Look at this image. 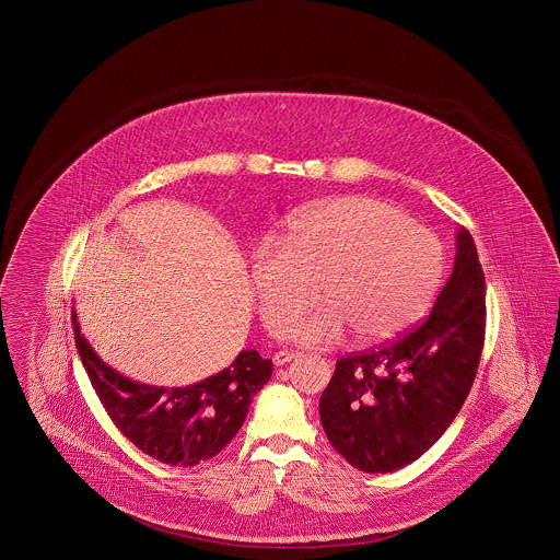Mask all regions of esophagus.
<instances>
[{"mask_svg": "<svg viewBox=\"0 0 560 560\" xmlns=\"http://www.w3.org/2000/svg\"><path fill=\"white\" fill-rule=\"evenodd\" d=\"M300 357V352H293V350H279L272 360H275V364L277 366H283V364H288L290 360L298 359Z\"/></svg>", "mask_w": 560, "mask_h": 560, "instance_id": "34e87169", "label": "esophagus"}]
</instances>
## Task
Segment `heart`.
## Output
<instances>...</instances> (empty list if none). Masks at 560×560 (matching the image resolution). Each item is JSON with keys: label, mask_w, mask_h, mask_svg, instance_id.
I'll list each match as a JSON object with an SVG mask.
<instances>
[{"label": "heart", "mask_w": 560, "mask_h": 560, "mask_svg": "<svg viewBox=\"0 0 560 560\" xmlns=\"http://www.w3.org/2000/svg\"><path fill=\"white\" fill-rule=\"evenodd\" d=\"M252 283L270 334L279 336L291 314V339L334 346L346 329L360 343L400 334L423 313L438 290L444 254L440 240L392 203L343 196L318 201L288 223L277 240L254 247Z\"/></svg>", "instance_id": "1"}]
</instances>
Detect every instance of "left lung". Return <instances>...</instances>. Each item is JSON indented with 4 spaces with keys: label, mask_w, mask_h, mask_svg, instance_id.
<instances>
[{
    "label": "left lung",
    "mask_w": 560,
    "mask_h": 560,
    "mask_svg": "<svg viewBox=\"0 0 560 560\" xmlns=\"http://www.w3.org/2000/svg\"><path fill=\"white\" fill-rule=\"evenodd\" d=\"M486 339V277L467 229L425 320L381 348L337 360L318 412L357 469L392 472L423 456L469 396Z\"/></svg>",
    "instance_id": "8db88e82"
}]
</instances>
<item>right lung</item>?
I'll return each instance as SVG.
<instances>
[{"label": "right lung", "mask_w": 560, "mask_h": 560, "mask_svg": "<svg viewBox=\"0 0 560 560\" xmlns=\"http://www.w3.org/2000/svg\"><path fill=\"white\" fill-rule=\"evenodd\" d=\"M79 357L91 385L120 433L171 467H194L217 456L242 429L254 396L272 375V362L244 350L221 373L185 387L127 380L93 352L72 311Z\"/></svg>", "instance_id": "add662e5"}]
</instances>
